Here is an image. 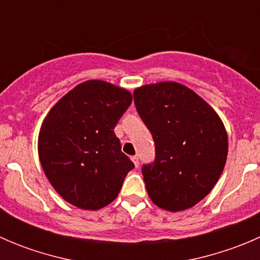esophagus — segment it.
I'll use <instances>...</instances> for the list:
<instances>
[{"label":"esophagus","instance_id":"34e87169","mask_svg":"<svg viewBox=\"0 0 260 260\" xmlns=\"http://www.w3.org/2000/svg\"><path fill=\"white\" fill-rule=\"evenodd\" d=\"M131 159H132V161H133L135 166L138 167V165H140V161H138V157L137 156H132V157H131Z\"/></svg>","mask_w":260,"mask_h":260}]
</instances>
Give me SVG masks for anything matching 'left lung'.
Masks as SVG:
<instances>
[{
    "instance_id": "left-lung-1",
    "label": "left lung",
    "mask_w": 260,
    "mask_h": 260,
    "mask_svg": "<svg viewBox=\"0 0 260 260\" xmlns=\"http://www.w3.org/2000/svg\"><path fill=\"white\" fill-rule=\"evenodd\" d=\"M135 104L156 145V158L142 167L154 205L177 212L212 190L228 157V135L216 112L176 81L135 89Z\"/></svg>"
}]
</instances>
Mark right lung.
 Masks as SVG:
<instances>
[{
  "mask_svg": "<svg viewBox=\"0 0 260 260\" xmlns=\"http://www.w3.org/2000/svg\"><path fill=\"white\" fill-rule=\"evenodd\" d=\"M131 103L127 89L86 80L50 109L39 133V158L65 201L99 210L117 198L135 165L120 151L113 129Z\"/></svg>",
  "mask_w": 260,
  "mask_h": 260,
  "instance_id": "add662e5",
  "label": "right lung"
}]
</instances>
